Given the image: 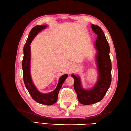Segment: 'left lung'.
<instances>
[{"label":"left lung","instance_id":"8db88e82","mask_svg":"<svg viewBox=\"0 0 131 131\" xmlns=\"http://www.w3.org/2000/svg\"><path fill=\"white\" fill-rule=\"evenodd\" d=\"M94 33L97 35L95 47L97 50L96 60L98 72L97 82L92 89L82 88L80 78L72 74L74 79V87L78 101L84 105L92 104L101 101L109 89L112 81V63L109 57L110 47L105 34L101 27L91 25Z\"/></svg>","mask_w":131,"mask_h":131}]
</instances>
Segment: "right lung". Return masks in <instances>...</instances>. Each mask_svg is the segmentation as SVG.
<instances>
[{"label":"right lung","mask_w":131,"mask_h":131,"mask_svg":"<svg viewBox=\"0 0 131 131\" xmlns=\"http://www.w3.org/2000/svg\"><path fill=\"white\" fill-rule=\"evenodd\" d=\"M46 25L34 27L29 34L27 41L23 47V58L22 60V70L23 81L26 88L33 100L39 103L51 105L57 102L59 91L62 88L68 75L64 74L59 79L58 83L55 90L49 93H42L39 92L34 85L30 75V43L34 37L39 32L45 29Z\"/></svg>","instance_id":"right-lung-1"}]
</instances>
